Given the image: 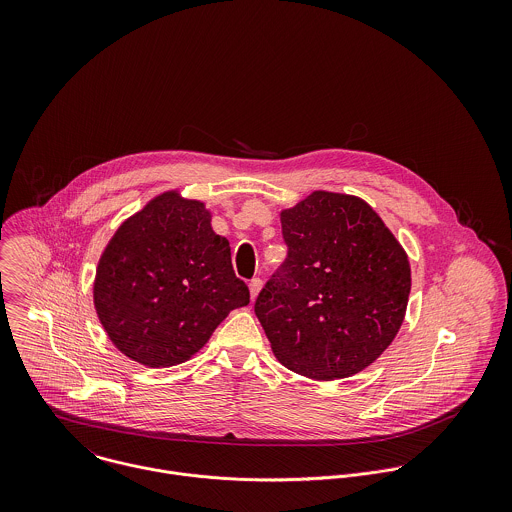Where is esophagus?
<instances>
[{
    "label": "esophagus",
    "instance_id": "1",
    "mask_svg": "<svg viewBox=\"0 0 512 512\" xmlns=\"http://www.w3.org/2000/svg\"><path fill=\"white\" fill-rule=\"evenodd\" d=\"M248 288H250V297H252V301H254V299L258 297L260 290H262V280H260V278H254Z\"/></svg>",
    "mask_w": 512,
    "mask_h": 512
}]
</instances>
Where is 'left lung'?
I'll return each instance as SVG.
<instances>
[{
	"instance_id": "left-lung-1",
	"label": "left lung",
	"mask_w": 512,
	"mask_h": 512,
	"mask_svg": "<svg viewBox=\"0 0 512 512\" xmlns=\"http://www.w3.org/2000/svg\"><path fill=\"white\" fill-rule=\"evenodd\" d=\"M280 220L288 258L254 303L276 359L313 380L365 370L406 315L404 248L353 195L313 191Z\"/></svg>"
}]
</instances>
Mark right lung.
I'll list each match as a JSON object with an SVG mask.
<instances>
[{
	"label": "right lung",
	"mask_w": 512,
	"mask_h": 512,
	"mask_svg": "<svg viewBox=\"0 0 512 512\" xmlns=\"http://www.w3.org/2000/svg\"><path fill=\"white\" fill-rule=\"evenodd\" d=\"M250 303L230 246L205 203L167 191L124 220L104 248L94 307L108 339L136 363L161 368L199 353L220 321Z\"/></svg>",
	"instance_id": "obj_1"
}]
</instances>
